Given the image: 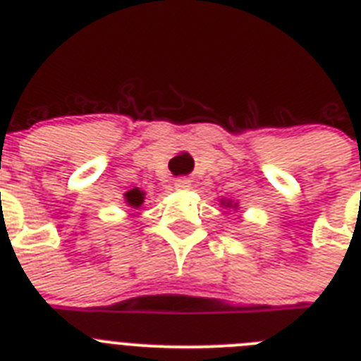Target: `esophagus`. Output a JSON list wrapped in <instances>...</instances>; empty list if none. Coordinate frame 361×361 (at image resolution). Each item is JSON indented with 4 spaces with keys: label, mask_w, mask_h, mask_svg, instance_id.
<instances>
[{
    "label": "esophagus",
    "mask_w": 361,
    "mask_h": 361,
    "mask_svg": "<svg viewBox=\"0 0 361 361\" xmlns=\"http://www.w3.org/2000/svg\"><path fill=\"white\" fill-rule=\"evenodd\" d=\"M173 186H175V190L186 191V190H190V188H191V180H190V178H186V177L175 178V183H173Z\"/></svg>",
    "instance_id": "esophagus-1"
}]
</instances>
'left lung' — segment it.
Here are the masks:
<instances>
[{
	"label": "left lung",
	"mask_w": 361,
	"mask_h": 361,
	"mask_svg": "<svg viewBox=\"0 0 361 361\" xmlns=\"http://www.w3.org/2000/svg\"><path fill=\"white\" fill-rule=\"evenodd\" d=\"M222 206H226V208L237 209V202H231V200H222Z\"/></svg>",
	"instance_id": "8db88e82"
}]
</instances>
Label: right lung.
<instances>
[{"mask_svg": "<svg viewBox=\"0 0 361 361\" xmlns=\"http://www.w3.org/2000/svg\"><path fill=\"white\" fill-rule=\"evenodd\" d=\"M124 199H126V204L128 206H132V208H141L142 202H145V193H142L139 188H133V190L126 191L124 193Z\"/></svg>", "mask_w": 361, "mask_h": 361, "instance_id": "obj_1", "label": "right lung"}]
</instances>
